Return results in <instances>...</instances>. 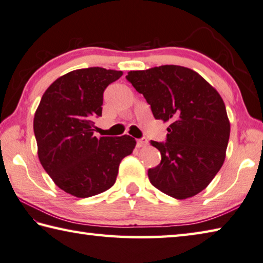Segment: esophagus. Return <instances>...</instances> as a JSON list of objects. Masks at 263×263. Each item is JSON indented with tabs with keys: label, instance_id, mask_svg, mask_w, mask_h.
Instances as JSON below:
<instances>
[{
	"label": "esophagus",
	"instance_id": "1",
	"mask_svg": "<svg viewBox=\"0 0 263 263\" xmlns=\"http://www.w3.org/2000/svg\"><path fill=\"white\" fill-rule=\"evenodd\" d=\"M148 140L146 138H140V139H137V146L138 147H145L147 146Z\"/></svg>",
	"mask_w": 263,
	"mask_h": 263
}]
</instances>
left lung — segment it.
<instances>
[{"label": "left lung", "instance_id": "1", "mask_svg": "<svg viewBox=\"0 0 263 263\" xmlns=\"http://www.w3.org/2000/svg\"><path fill=\"white\" fill-rule=\"evenodd\" d=\"M156 120L170 122L165 142L151 141L161 163L148 170L154 187L173 198L202 192L222 166L230 136L224 102L202 76L186 67L164 65L128 71Z\"/></svg>", "mask_w": 263, "mask_h": 263}]
</instances>
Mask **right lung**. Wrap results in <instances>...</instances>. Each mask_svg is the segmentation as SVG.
Instances as JSON below:
<instances>
[{
	"label": "right lung",
	"instance_id": "obj_1",
	"mask_svg": "<svg viewBox=\"0 0 263 263\" xmlns=\"http://www.w3.org/2000/svg\"><path fill=\"white\" fill-rule=\"evenodd\" d=\"M123 75L101 67L76 69L59 77L41 99L34 116L39 158L53 182L67 194L86 198L112 184L135 138L93 136L102 114L104 91Z\"/></svg>",
	"mask_w": 263,
	"mask_h": 263
}]
</instances>
